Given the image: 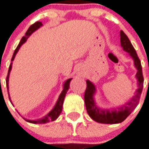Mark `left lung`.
I'll return each mask as SVG.
<instances>
[{
  "label": "left lung",
  "instance_id": "1",
  "mask_svg": "<svg viewBox=\"0 0 149 149\" xmlns=\"http://www.w3.org/2000/svg\"><path fill=\"white\" fill-rule=\"evenodd\" d=\"M120 43L123 51L127 52L130 58L133 60L134 66L137 70L136 78L137 79L138 88L135 92L133 97L124 104L118 106L116 108H102L97 105L95 100L97 87L90 80H87V88L84 94L86 110L90 117L100 123L116 124L124 121L138 105L140 95L142 94L143 88L144 79L141 61L130 39L123 30L120 31Z\"/></svg>",
  "mask_w": 149,
  "mask_h": 149
}]
</instances>
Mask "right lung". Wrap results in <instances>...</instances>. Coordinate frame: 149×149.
Wrapping results in <instances>:
<instances>
[{"instance_id": "add662e5", "label": "right lung", "mask_w": 149, "mask_h": 149, "mask_svg": "<svg viewBox=\"0 0 149 149\" xmlns=\"http://www.w3.org/2000/svg\"><path fill=\"white\" fill-rule=\"evenodd\" d=\"M41 26H42V22H36V23H35L32 26H30L29 29H28L27 31H26V35L22 38V39L20 40V42H19V45H18V46H17V49H16L15 51H14V52H13V57H12V59H11V63L10 65L9 70H8V74H7V80H6L7 91H8V94H9L10 100V103L12 104H13V103H12V100H11L10 99V94H9V76H10V73L11 69H12V64H13V61L14 60V58H15L16 55H17V53L18 52L19 49L22 46V45H23V43H25L26 42V40H27L28 38H29V36H30L34 33V32L36 31L38 29H39V28L41 27ZM72 80V78H68V79L66 80L64 82L63 90H62V91H61L59 97H58V98L57 101H56V103H55V106H54L53 108H52V110H50V111L45 116H44L43 117L40 118V119H36V120H28V119H26V118L22 116L19 112L17 111L18 112V113H19V115L23 118V120H25L26 121L28 122V123H33V124H44V123H49V122L54 121V120H57V118L59 116V115L61 113V110H62L64 100H65V97L66 93H67V91H68V89H69L70 82H71Z\"/></svg>"}]
</instances>
